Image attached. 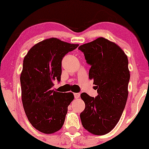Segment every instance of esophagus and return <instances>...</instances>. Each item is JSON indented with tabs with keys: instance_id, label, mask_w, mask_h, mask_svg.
I'll list each match as a JSON object with an SVG mask.
<instances>
[{
	"instance_id": "obj_1",
	"label": "esophagus",
	"mask_w": 149,
	"mask_h": 149,
	"mask_svg": "<svg viewBox=\"0 0 149 149\" xmlns=\"http://www.w3.org/2000/svg\"><path fill=\"white\" fill-rule=\"evenodd\" d=\"M80 93H74V97L75 99H78L80 97Z\"/></svg>"
}]
</instances>
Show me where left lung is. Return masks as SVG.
Segmentation results:
<instances>
[{"label": "left lung", "mask_w": 149, "mask_h": 149, "mask_svg": "<svg viewBox=\"0 0 149 149\" xmlns=\"http://www.w3.org/2000/svg\"><path fill=\"white\" fill-rule=\"evenodd\" d=\"M87 63L91 66L89 78L93 80L98 95H80L85 108L80 113L82 125L95 135L109 133L118 123L128 97V59L115 42L100 37L80 45Z\"/></svg>", "instance_id": "left-lung-1"}]
</instances>
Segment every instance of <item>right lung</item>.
Returning <instances> with one entry per match:
<instances>
[{"instance_id": "right-lung-1", "label": "right lung", "mask_w": 149, "mask_h": 149, "mask_svg": "<svg viewBox=\"0 0 149 149\" xmlns=\"http://www.w3.org/2000/svg\"><path fill=\"white\" fill-rule=\"evenodd\" d=\"M78 46L50 38L33 45L24 59L20 76L23 107L30 123L42 133L52 134L64 125L74 96L52 87L54 80H61L63 57Z\"/></svg>"}]
</instances>
